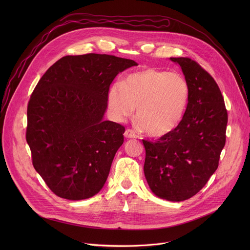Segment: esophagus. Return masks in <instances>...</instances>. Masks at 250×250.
<instances>
[{"mask_svg": "<svg viewBox=\"0 0 250 250\" xmlns=\"http://www.w3.org/2000/svg\"><path fill=\"white\" fill-rule=\"evenodd\" d=\"M124 134H125V136L126 138H135V137L137 136L136 133H135V131L132 130V129H130V128H126Z\"/></svg>", "mask_w": 250, "mask_h": 250, "instance_id": "34e87169", "label": "esophagus"}]
</instances>
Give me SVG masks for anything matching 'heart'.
Returning <instances> with one entry per match:
<instances>
[{"label":"heart","mask_w":250,"mask_h":250,"mask_svg":"<svg viewBox=\"0 0 250 250\" xmlns=\"http://www.w3.org/2000/svg\"><path fill=\"white\" fill-rule=\"evenodd\" d=\"M186 78L176 72L148 68L128 75L108 93V108L118 121L136 108L138 125L151 136H163L181 123L189 102Z\"/></svg>","instance_id":"b5f03b06"}]
</instances>
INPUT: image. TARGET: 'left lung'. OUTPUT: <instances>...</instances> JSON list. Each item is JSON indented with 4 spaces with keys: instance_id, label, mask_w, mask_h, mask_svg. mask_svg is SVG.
Listing matches in <instances>:
<instances>
[{
    "instance_id": "1",
    "label": "left lung",
    "mask_w": 250,
    "mask_h": 250,
    "mask_svg": "<svg viewBox=\"0 0 250 250\" xmlns=\"http://www.w3.org/2000/svg\"><path fill=\"white\" fill-rule=\"evenodd\" d=\"M182 68L190 88L184 117L174 130L146 147L145 175L159 198L180 202L195 196L218 169L226 145L228 111L211 75L189 57H171Z\"/></svg>"
}]
</instances>
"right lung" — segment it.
Wrapping results in <instances>:
<instances>
[{"instance_id": "obj_1", "label": "right lung", "mask_w": 250, "mask_h": 250, "mask_svg": "<svg viewBox=\"0 0 250 250\" xmlns=\"http://www.w3.org/2000/svg\"><path fill=\"white\" fill-rule=\"evenodd\" d=\"M135 65L109 54L68 55L35 86L25 138L34 169L56 196L88 199L104 185L125 132L124 125L103 121L110 85Z\"/></svg>"}]
</instances>
